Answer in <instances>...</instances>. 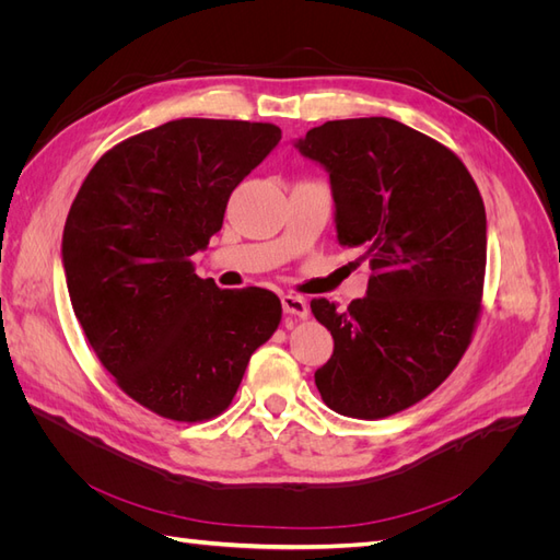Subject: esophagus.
I'll return each instance as SVG.
<instances>
[{"mask_svg":"<svg viewBox=\"0 0 560 560\" xmlns=\"http://www.w3.org/2000/svg\"><path fill=\"white\" fill-rule=\"evenodd\" d=\"M282 311L287 315H294V317H301V319H306L311 315L306 299H301L296 294H282Z\"/></svg>","mask_w":560,"mask_h":560,"instance_id":"obj_1","label":"esophagus"}]
</instances>
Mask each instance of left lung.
I'll return each mask as SVG.
<instances>
[{"label": "left lung", "mask_w": 560, "mask_h": 560, "mask_svg": "<svg viewBox=\"0 0 560 560\" xmlns=\"http://www.w3.org/2000/svg\"><path fill=\"white\" fill-rule=\"evenodd\" d=\"M294 147L329 173L338 243L371 268L366 296L346 313L311 301L334 338L315 385L341 416L399 413L448 378L477 327L481 194L451 149L395 118L327 121Z\"/></svg>", "instance_id": "left-lung-1"}]
</instances>
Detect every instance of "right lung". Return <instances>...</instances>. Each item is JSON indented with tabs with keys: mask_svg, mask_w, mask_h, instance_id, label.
Wrapping results in <instances>:
<instances>
[{
	"mask_svg": "<svg viewBox=\"0 0 560 560\" xmlns=\"http://www.w3.org/2000/svg\"><path fill=\"white\" fill-rule=\"evenodd\" d=\"M280 138L273 124L167 121L109 149L67 214L62 266L79 325L118 387L163 418L229 409L252 352L280 325L273 292L219 290L189 259Z\"/></svg>",
	"mask_w": 560,
	"mask_h": 560,
	"instance_id": "1",
	"label": "right lung"
}]
</instances>
